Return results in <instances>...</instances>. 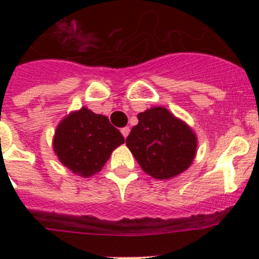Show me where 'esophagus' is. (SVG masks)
<instances>
[{"label": "esophagus", "instance_id": "1", "mask_svg": "<svg viewBox=\"0 0 259 259\" xmlns=\"http://www.w3.org/2000/svg\"><path fill=\"white\" fill-rule=\"evenodd\" d=\"M120 132H122V135H123V136H124V139H127L128 134H130V127L122 128V130H120Z\"/></svg>", "mask_w": 259, "mask_h": 259}]
</instances>
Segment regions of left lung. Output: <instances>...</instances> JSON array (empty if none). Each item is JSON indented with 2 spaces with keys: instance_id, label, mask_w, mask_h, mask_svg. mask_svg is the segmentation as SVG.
I'll use <instances>...</instances> for the list:
<instances>
[{
  "instance_id": "left-lung-1",
  "label": "left lung",
  "mask_w": 259,
  "mask_h": 259,
  "mask_svg": "<svg viewBox=\"0 0 259 259\" xmlns=\"http://www.w3.org/2000/svg\"><path fill=\"white\" fill-rule=\"evenodd\" d=\"M137 119L125 145L144 172L167 180L188 170L197 153L193 130L162 106L145 110Z\"/></svg>"
}]
</instances>
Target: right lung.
I'll return each mask as SVG.
<instances>
[{"label":"right lung","instance_id":"obj_1","mask_svg":"<svg viewBox=\"0 0 259 259\" xmlns=\"http://www.w3.org/2000/svg\"><path fill=\"white\" fill-rule=\"evenodd\" d=\"M124 137L109 118L83 106L62 119L53 137L59 162L75 175L91 178L100 172Z\"/></svg>","mask_w":259,"mask_h":259}]
</instances>
